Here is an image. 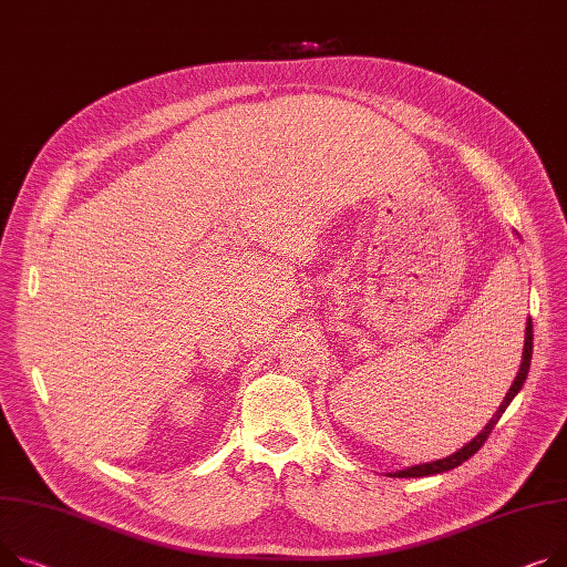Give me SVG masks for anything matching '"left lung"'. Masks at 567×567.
Listing matches in <instances>:
<instances>
[{"instance_id": "left-lung-1", "label": "left lung", "mask_w": 567, "mask_h": 567, "mask_svg": "<svg viewBox=\"0 0 567 567\" xmlns=\"http://www.w3.org/2000/svg\"><path fill=\"white\" fill-rule=\"evenodd\" d=\"M532 355H534V323H532V319H529V323H526V339H524V351H522V364H519V371H517V375H515V381H513V385H511V390H508V394L504 396V401H502V405H499V410L493 414V420L487 422V426L470 442V444H465L463 449H458L456 454H451L449 458H442V461H433V463H424V465H414V467H408V470H399V472H394V474H390V476H394V478H417V476H431V474H442V472H449V470H454V467H458V465H463L465 461H470L476 451L485 444V440L489 437V433H493V429L497 426V422L502 420V414L506 412V408H508V403L515 399V394L522 390V385H524V381H526V375H529V367H532Z\"/></svg>"}]
</instances>
